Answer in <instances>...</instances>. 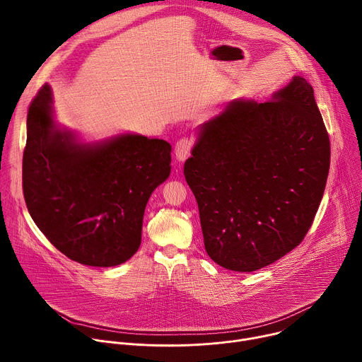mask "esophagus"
I'll return each instance as SVG.
<instances>
[{
  "label": "esophagus",
  "instance_id": "34e87169",
  "mask_svg": "<svg viewBox=\"0 0 362 362\" xmlns=\"http://www.w3.org/2000/svg\"><path fill=\"white\" fill-rule=\"evenodd\" d=\"M190 147H192V141L187 137H183V139H180L176 143L175 154H176V159L179 162H185L186 160V158L189 156V153H190Z\"/></svg>",
  "mask_w": 362,
  "mask_h": 362
}]
</instances>
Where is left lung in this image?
Masks as SVG:
<instances>
[{
  "mask_svg": "<svg viewBox=\"0 0 362 362\" xmlns=\"http://www.w3.org/2000/svg\"><path fill=\"white\" fill-rule=\"evenodd\" d=\"M196 136L183 172L211 259L253 272L296 247L320 208L331 159L311 84L295 76L271 101L236 98Z\"/></svg>",
  "mask_w": 362,
  "mask_h": 362,
  "instance_id": "obj_1",
  "label": "left lung"
}]
</instances>
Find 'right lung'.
Here are the masks:
<instances>
[{
	"instance_id": "1",
	"label": "right lung",
	"mask_w": 362,
	"mask_h": 362,
	"mask_svg": "<svg viewBox=\"0 0 362 362\" xmlns=\"http://www.w3.org/2000/svg\"><path fill=\"white\" fill-rule=\"evenodd\" d=\"M172 146L162 139L124 133L78 141L54 120L51 87L30 105L23 156L27 209L70 259L109 268L137 252L150 194L170 175Z\"/></svg>"
}]
</instances>
